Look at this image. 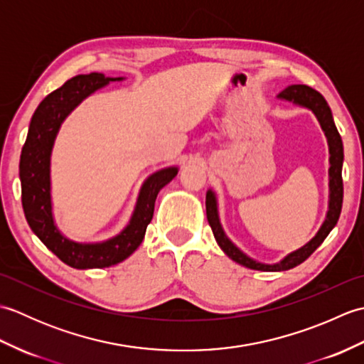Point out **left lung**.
<instances>
[{"mask_svg": "<svg viewBox=\"0 0 364 364\" xmlns=\"http://www.w3.org/2000/svg\"><path fill=\"white\" fill-rule=\"evenodd\" d=\"M278 100L282 102H288L305 109H310L316 119H318L319 125L323 131V134L327 137L328 144V210L323 219L321 228L318 230L310 241L305 245H301L300 249L294 250L286 255L280 261L277 262H261L250 258L249 255L244 253L239 247L231 241L227 236L225 230H223L220 218H219V205H218V196L213 189L206 191V218L210 225L213 228V233L215 241H218L219 247L227 255L228 258L236 261L237 264L245 266L255 270H262V272H282V270H288L301 264L310 255L318 249V247L323 242V239L328 236L331 230L335 228L338 223L339 214H341L343 208V161H344V149L343 141L339 136L336 125L333 122V115H331L330 106L327 105L326 98H323L318 90H314L304 84H292L288 86L280 94L277 95Z\"/></svg>", "mask_w": 364, "mask_h": 364, "instance_id": "1", "label": "left lung"}]
</instances>
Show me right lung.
I'll use <instances>...</instances> for the list:
<instances>
[{"instance_id": "obj_1", "label": "right lung", "mask_w": 364, "mask_h": 364, "mask_svg": "<svg viewBox=\"0 0 364 364\" xmlns=\"http://www.w3.org/2000/svg\"><path fill=\"white\" fill-rule=\"evenodd\" d=\"M103 73L78 75L46 95L31 119L20 156L21 203L31 230L56 257L75 269H103L127 259L142 244L159 191L173 180L176 166L159 168L142 183L128 223L120 233L98 242H76L59 230L53 214L51 153L64 120L84 100L111 81Z\"/></svg>"}]
</instances>
